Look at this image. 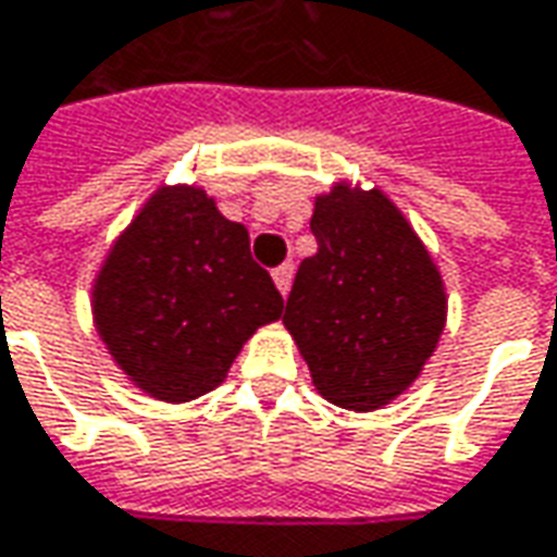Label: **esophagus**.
I'll return each instance as SVG.
<instances>
[{"instance_id":"1","label":"esophagus","mask_w":557,"mask_h":557,"mask_svg":"<svg viewBox=\"0 0 557 557\" xmlns=\"http://www.w3.org/2000/svg\"><path fill=\"white\" fill-rule=\"evenodd\" d=\"M290 278H294V263H282V267L272 270V282H275V287H278L282 294L290 290Z\"/></svg>"}]
</instances>
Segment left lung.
Returning a JSON list of instances; mask_svg holds the SVG:
<instances>
[{"instance_id": "left-lung-1", "label": "left lung", "mask_w": 557, "mask_h": 557, "mask_svg": "<svg viewBox=\"0 0 557 557\" xmlns=\"http://www.w3.org/2000/svg\"><path fill=\"white\" fill-rule=\"evenodd\" d=\"M318 251L297 270L285 327L315 391L373 412L400 397L446 327V287L416 230L379 187L315 197Z\"/></svg>"}]
</instances>
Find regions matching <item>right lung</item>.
I'll return each mask as SVG.
<instances>
[{
    "label": "right lung",
    "instance_id": "add662e5",
    "mask_svg": "<svg viewBox=\"0 0 557 557\" xmlns=\"http://www.w3.org/2000/svg\"><path fill=\"white\" fill-rule=\"evenodd\" d=\"M282 309L248 230L194 184L157 187L94 282L99 339L136 388L163 403L218 388L242 345Z\"/></svg>",
    "mask_w": 557,
    "mask_h": 557
}]
</instances>
